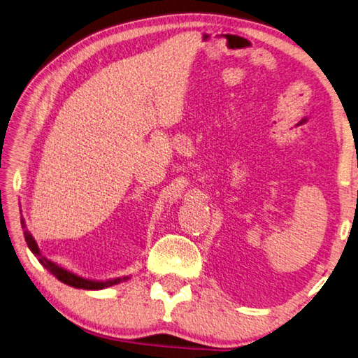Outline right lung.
Listing matches in <instances>:
<instances>
[{"label":"right lung","mask_w":358,"mask_h":358,"mask_svg":"<svg viewBox=\"0 0 358 358\" xmlns=\"http://www.w3.org/2000/svg\"><path fill=\"white\" fill-rule=\"evenodd\" d=\"M22 228H23V236H24V241H27L28 247L31 252L34 253V256L37 259H39L41 264H43V267L47 268V271L55 275L56 278H58L59 281H62V283H66L69 286H73V287H80V289H103V287H108V286H113L119 283V281H122V278H117V280H108V281H91V280H85V278H80L77 277V275H73L71 272L64 271V268L56 266L55 262L48 261L45 256H42L39 248H37V243L36 241L33 239V236L29 234V231L27 229V227H24V220L22 218ZM125 280V278H124Z\"/></svg>","instance_id":"1"}]
</instances>
